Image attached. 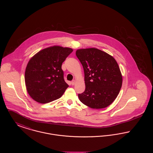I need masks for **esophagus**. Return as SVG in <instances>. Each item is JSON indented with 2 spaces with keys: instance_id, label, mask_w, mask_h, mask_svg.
Listing matches in <instances>:
<instances>
[{
  "instance_id": "obj_1",
  "label": "esophagus",
  "mask_w": 153,
  "mask_h": 153,
  "mask_svg": "<svg viewBox=\"0 0 153 153\" xmlns=\"http://www.w3.org/2000/svg\"><path fill=\"white\" fill-rule=\"evenodd\" d=\"M71 83H72V85H74L76 84V80H72V82H71Z\"/></svg>"
}]
</instances>
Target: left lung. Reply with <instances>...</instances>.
<instances>
[{
    "instance_id": "obj_1",
    "label": "left lung",
    "mask_w": 153,
    "mask_h": 153,
    "mask_svg": "<svg viewBox=\"0 0 153 153\" xmlns=\"http://www.w3.org/2000/svg\"><path fill=\"white\" fill-rule=\"evenodd\" d=\"M84 71L85 91L79 94L80 102L93 109L109 106L119 94L123 78L117 61L96 48L76 51Z\"/></svg>"
}]
</instances>
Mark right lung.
Returning a JSON list of instances; mask_svg holds the SVG:
<instances>
[{
    "label": "right lung",
    "instance_id": "right-lung-1",
    "mask_svg": "<svg viewBox=\"0 0 153 153\" xmlns=\"http://www.w3.org/2000/svg\"><path fill=\"white\" fill-rule=\"evenodd\" d=\"M73 51L69 48L53 46L38 51L26 68L25 81L30 96L39 103L60 98L69 85L64 79L61 66Z\"/></svg>",
    "mask_w": 153,
    "mask_h": 153
}]
</instances>
